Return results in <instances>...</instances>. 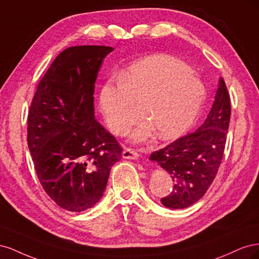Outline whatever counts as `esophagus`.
<instances>
[{
  "label": "esophagus",
  "instance_id": "1",
  "mask_svg": "<svg viewBox=\"0 0 259 259\" xmlns=\"http://www.w3.org/2000/svg\"><path fill=\"white\" fill-rule=\"evenodd\" d=\"M122 156L124 159H130V160H137L138 159V153L134 150V149L131 148H125L123 150Z\"/></svg>",
  "mask_w": 259,
  "mask_h": 259
}]
</instances>
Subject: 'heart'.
Returning <instances> with one entry per match:
<instances>
[{
  "instance_id": "heart-1",
  "label": "heart",
  "mask_w": 259,
  "mask_h": 259,
  "mask_svg": "<svg viewBox=\"0 0 259 259\" xmlns=\"http://www.w3.org/2000/svg\"><path fill=\"white\" fill-rule=\"evenodd\" d=\"M205 100L204 84L182 60L154 55L133 64L120 80L107 82L99 94V108L114 134H123L140 115L147 120L133 132L134 142L152 133L173 139L189 128Z\"/></svg>"
}]
</instances>
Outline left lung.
Returning a JSON list of instances; mask_svg holds the SVG:
<instances>
[{
  "label": "left lung",
  "instance_id": "obj_1",
  "mask_svg": "<svg viewBox=\"0 0 259 259\" xmlns=\"http://www.w3.org/2000/svg\"><path fill=\"white\" fill-rule=\"evenodd\" d=\"M230 114V97L221 77L204 123L195 132L151 153L150 160L165 169L173 180V190L161 199L164 206L186 208L205 194L221 166Z\"/></svg>",
  "mask_w": 259,
  "mask_h": 259
}]
</instances>
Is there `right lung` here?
I'll return each mask as SVG.
<instances>
[{
	"label": "right lung",
	"instance_id": "right-lung-1",
	"mask_svg": "<svg viewBox=\"0 0 259 259\" xmlns=\"http://www.w3.org/2000/svg\"><path fill=\"white\" fill-rule=\"evenodd\" d=\"M110 46L61 52L37 85L28 114V147L38 180L61 208L83 211L101 199L122 148L95 120L94 89Z\"/></svg>",
	"mask_w": 259,
	"mask_h": 259
}]
</instances>
